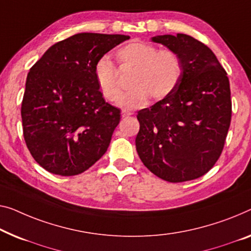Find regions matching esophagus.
<instances>
[{"mask_svg":"<svg viewBox=\"0 0 251 251\" xmlns=\"http://www.w3.org/2000/svg\"><path fill=\"white\" fill-rule=\"evenodd\" d=\"M130 115H132V113H128V111H125V110H123V111H122V117H123V118L129 117Z\"/></svg>","mask_w":251,"mask_h":251,"instance_id":"esophagus-1","label":"esophagus"}]
</instances>
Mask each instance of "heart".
Wrapping results in <instances>:
<instances>
[{"label":"heart","instance_id":"obj_1","mask_svg":"<svg viewBox=\"0 0 251 251\" xmlns=\"http://www.w3.org/2000/svg\"><path fill=\"white\" fill-rule=\"evenodd\" d=\"M114 58L119 72L132 71L128 84L132 88L121 98V87L115 66L106 57L99 58L93 66V77L107 101L115 102L125 110L140 109L153 100H163L173 95L182 76V59L170 48L158 50L145 42H130L115 50Z\"/></svg>","mask_w":251,"mask_h":251}]
</instances>
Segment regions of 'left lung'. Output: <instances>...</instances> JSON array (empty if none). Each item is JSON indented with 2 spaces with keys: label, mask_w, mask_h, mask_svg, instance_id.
<instances>
[{
  "label": "left lung",
  "mask_w": 251,
  "mask_h": 251,
  "mask_svg": "<svg viewBox=\"0 0 251 251\" xmlns=\"http://www.w3.org/2000/svg\"><path fill=\"white\" fill-rule=\"evenodd\" d=\"M152 40L177 51L184 69L173 95L137 113L136 151L163 180H193L212 169L224 148L232 115L229 78L214 53L192 36Z\"/></svg>",
  "instance_id": "obj_1"
}]
</instances>
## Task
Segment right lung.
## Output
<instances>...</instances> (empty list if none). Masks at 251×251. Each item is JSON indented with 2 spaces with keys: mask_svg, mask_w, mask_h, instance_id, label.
<instances>
[{
  "mask_svg": "<svg viewBox=\"0 0 251 251\" xmlns=\"http://www.w3.org/2000/svg\"><path fill=\"white\" fill-rule=\"evenodd\" d=\"M125 35L82 32L56 43L30 69L21 118L27 148L45 170L84 173L106 153L121 110L104 101L95 63Z\"/></svg>",
  "mask_w": 251,
  "mask_h": 251,
  "instance_id": "right-lung-1",
  "label": "right lung"
}]
</instances>
